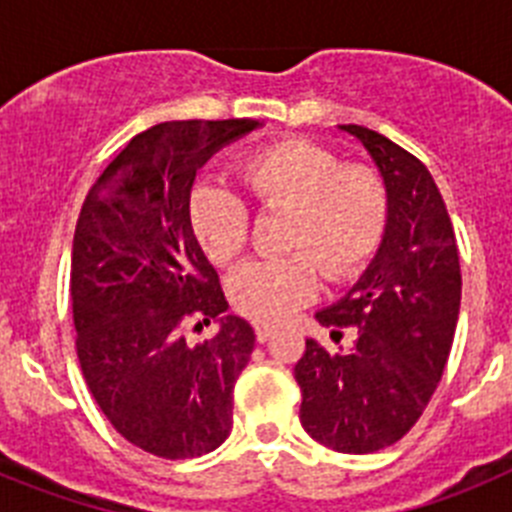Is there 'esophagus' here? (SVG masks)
Here are the masks:
<instances>
[{"label": "esophagus", "instance_id": "obj_1", "mask_svg": "<svg viewBox=\"0 0 512 512\" xmlns=\"http://www.w3.org/2000/svg\"><path fill=\"white\" fill-rule=\"evenodd\" d=\"M253 328H256V338H259L261 343L269 341V338L274 336V330H277V328H274V325H269V323H256V325H253Z\"/></svg>", "mask_w": 512, "mask_h": 512}]
</instances>
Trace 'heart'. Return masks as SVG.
Masks as SVG:
<instances>
[{
  "instance_id": "1",
  "label": "heart",
  "mask_w": 512,
  "mask_h": 512,
  "mask_svg": "<svg viewBox=\"0 0 512 512\" xmlns=\"http://www.w3.org/2000/svg\"><path fill=\"white\" fill-rule=\"evenodd\" d=\"M235 179L264 212H287L284 259L253 261L230 279V302L259 323H279L318 295L320 277L346 282L372 259L387 228L390 197L382 176L310 140L256 148L235 164ZM187 215L207 259L233 264L248 246L251 210L223 184L200 182Z\"/></svg>"
}]
</instances>
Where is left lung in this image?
Here are the masks:
<instances>
[{"label": "left lung", "mask_w": 512, "mask_h": 512, "mask_svg": "<svg viewBox=\"0 0 512 512\" xmlns=\"http://www.w3.org/2000/svg\"><path fill=\"white\" fill-rule=\"evenodd\" d=\"M372 153L390 197L387 230L364 277L315 318L348 351L307 338L295 366L302 428L341 454L400 441L431 402L449 361L461 302L459 248L443 197L423 161L361 125H341Z\"/></svg>", "instance_id": "1"}]
</instances>
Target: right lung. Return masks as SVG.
<instances>
[{
	"label": "right lung",
	"mask_w": 512,
	"mask_h": 512,
	"mask_svg": "<svg viewBox=\"0 0 512 512\" xmlns=\"http://www.w3.org/2000/svg\"><path fill=\"white\" fill-rule=\"evenodd\" d=\"M256 120H174L135 135L89 189L74 233L76 356L115 431L161 459L215 451L233 428V384L256 333L220 318L217 271L187 215L197 169Z\"/></svg>",
	"instance_id": "add662e5"
}]
</instances>
